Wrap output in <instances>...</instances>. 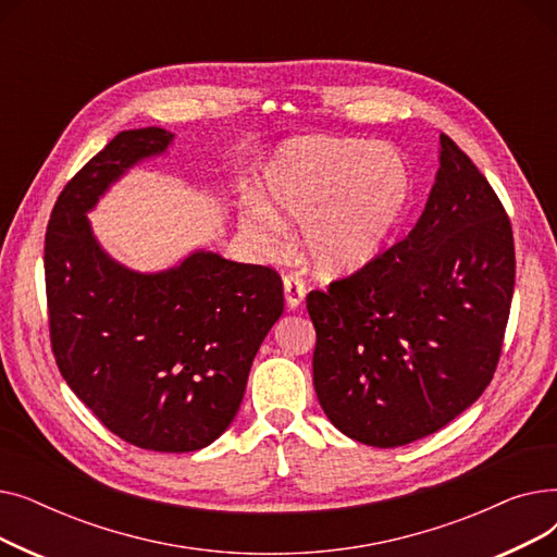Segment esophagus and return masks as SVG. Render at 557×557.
Returning a JSON list of instances; mask_svg holds the SVG:
<instances>
[{"instance_id": "1", "label": "esophagus", "mask_w": 557, "mask_h": 557, "mask_svg": "<svg viewBox=\"0 0 557 557\" xmlns=\"http://www.w3.org/2000/svg\"><path fill=\"white\" fill-rule=\"evenodd\" d=\"M305 294H307L305 280L298 273H288L284 277V298H286L288 309H298L305 300Z\"/></svg>"}]
</instances>
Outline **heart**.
<instances>
[{
  "mask_svg": "<svg viewBox=\"0 0 557 557\" xmlns=\"http://www.w3.org/2000/svg\"><path fill=\"white\" fill-rule=\"evenodd\" d=\"M263 187L277 210L305 219V248L318 267L341 273L363 267L384 248L411 198V173L388 146L302 139L275 156ZM246 225L267 237L286 230L263 202L248 210Z\"/></svg>",
  "mask_w": 557,
  "mask_h": 557,
  "instance_id": "1",
  "label": "heart"
}]
</instances>
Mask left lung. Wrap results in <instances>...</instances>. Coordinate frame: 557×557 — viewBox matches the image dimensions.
Segmentation results:
<instances>
[{
    "instance_id": "1",
    "label": "left lung",
    "mask_w": 557,
    "mask_h": 557,
    "mask_svg": "<svg viewBox=\"0 0 557 557\" xmlns=\"http://www.w3.org/2000/svg\"><path fill=\"white\" fill-rule=\"evenodd\" d=\"M512 290L504 202L443 133L441 169L408 237L307 296L313 388L330 422L382 449L449 424L492 382Z\"/></svg>"
}]
</instances>
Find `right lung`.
Returning <instances> with one entry per match:
<instances>
[{"label": "right lung", "instance_id": "right-lung-1", "mask_svg": "<svg viewBox=\"0 0 557 557\" xmlns=\"http://www.w3.org/2000/svg\"><path fill=\"white\" fill-rule=\"evenodd\" d=\"M171 137L156 126L114 135L65 185L45 232V288L51 352L76 397L122 441L183 454L237 416L284 288L275 269L214 252L141 275L97 246L85 212Z\"/></svg>", "mask_w": 557, "mask_h": 557}]
</instances>
